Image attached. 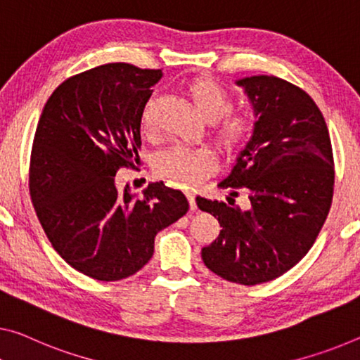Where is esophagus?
Returning <instances> with one entry per match:
<instances>
[{"instance_id": "34e87169", "label": "esophagus", "mask_w": 360, "mask_h": 360, "mask_svg": "<svg viewBox=\"0 0 360 360\" xmlns=\"http://www.w3.org/2000/svg\"><path fill=\"white\" fill-rule=\"evenodd\" d=\"M186 198H188V202H190V209L193 212L198 211V206H196V196L193 195V193H186Z\"/></svg>"}]
</instances>
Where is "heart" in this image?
Masks as SVG:
<instances>
[{"label": "heart", "mask_w": 360, "mask_h": 360, "mask_svg": "<svg viewBox=\"0 0 360 360\" xmlns=\"http://www.w3.org/2000/svg\"><path fill=\"white\" fill-rule=\"evenodd\" d=\"M185 93L204 119L212 120L211 135L220 149L235 154L250 141L254 130L252 117L243 110H230V98L220 84L211 77H196L185 85ZM143 131L153 130L146 110L141 119ZM212 153L185 146H172L156 158V175L180 186H193L206 179L214 169Z\"/></svg>", "instance_id": "b5f03b06"}]
</instances>
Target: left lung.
Returning a JSON list of instances; mask_svg holds the SVG:
<instances>
[{
    "label": "left lung",
    "instance_id": "left-lung-1",
    "mask_svg": "<svg viewBox=\"0 0 360 360\" xmlns=\"http://www.w3.org/2000/svg\"><path fill=\"white\" fill-rule=\"evenodd\" d=\"M257 122L220 188L248 193L250 207L196 198L217 217L219 236L201 251L215 275L246 286L288 272L311 250L327 219L335 185L333 149L314 99L275 75L238 80Z\"/></svg>",
    "mask_w": 360,
    "mask_h": 360
}]
</instances>
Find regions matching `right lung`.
Segmentation results:
<instances>
[{"instance_id":"right-lung-1","label":"right lung","mask_w":360,"mask_h":360,"mask_svg":"<svg viewBox=\"0 0 360 360\" xmlns=\"http://www.w3.org/2000/svg\"><path fill=\"white\" fill-rule=\"evenodd\" d=\"M159 69L110 63L64 80L43 108L30 154V198L51 246L70 267L117 281L145 267L158 231L188 212L162 181L141 196L115 188L141 165V117Z\"/></svg>"}]
</instances>
